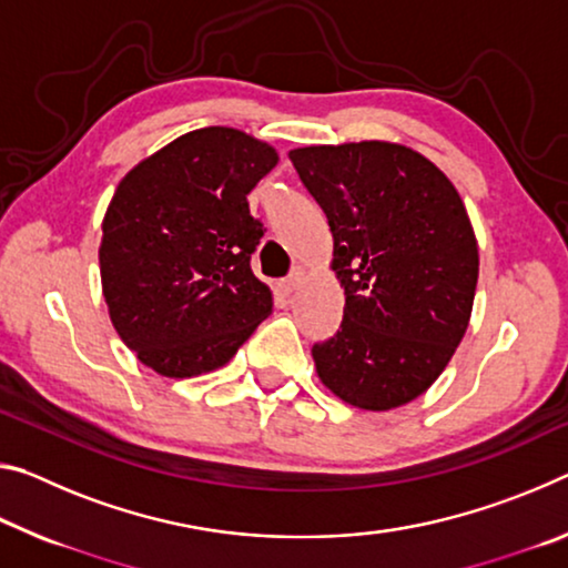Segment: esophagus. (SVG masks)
Here are the masks:
<instances>
[{
	"label": "esophagus",
	"mask_w": 568,
	"mask_h": 568,
	"mask_svg": "<svg viewBox=\"0 0 568 568\" xmlns=\"http://www.w3.org/2000/svg\"><path fill=\"white\" fill-rule=\"evenodd\" d=\"M298 285H301V275L298 273L287 275V277H283L281 283H277V287H281L283 295H293L295 291H298Z\"/></svg>",
	"instance_id": "obj_1"
}]
</instances>
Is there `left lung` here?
I'll return each mask as SVG.
<instances>
[{"instance_id":"obj_1","label":"left lung","mask_w":568,"mask_h":568,"mask_svg":"<svg viewBox=\"0 0 568 568\" xmlns=\"http://www.w3.org/2000/svg\"><path fill=\"white\" fill-rule=\"evenodd\" d=\"M333 235L344 287L336 336L313 346L318 379L351 407L386 412L425 394L467 331L478 240L453 182L389 141L293 149Z\"/></svg>"}]
</instances>
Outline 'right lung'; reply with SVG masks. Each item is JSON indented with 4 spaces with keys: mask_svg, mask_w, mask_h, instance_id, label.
<instances>
[{
    "mask_svg": "<svg viewBox=\"0 0 568 568\" xmlns=\"http://www.w3.org/2000/svg\"><path fill=\"white\" fill-rule=\"evenodd\" d=\"M277 151L227 125L189 131L121 179L98 250L108 316L161 376L214 372L273 313L252 275L263 224L247 194Z\"/></svg>",
    "mask_w": 568,
    "mask_h": 568,
    "instance_id": "add662e5",
    "label": "right lung"
}]
</instances>
